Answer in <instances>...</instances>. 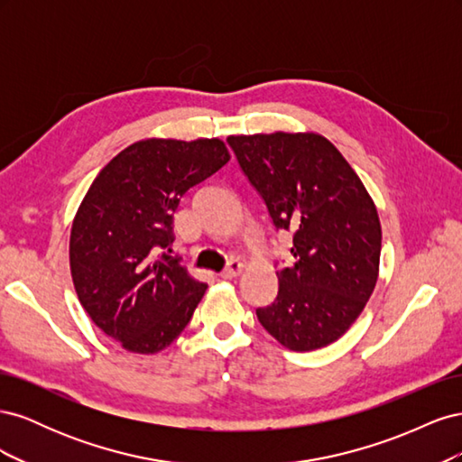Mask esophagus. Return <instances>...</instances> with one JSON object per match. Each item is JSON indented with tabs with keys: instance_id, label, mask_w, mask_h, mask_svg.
<instances>
[{
	"instance_id": "obj_1",
	"label": "esophagus",
	"mask_w": 462,
	"mask_h": 462,
	"mask_svg": "<svg viewBox=\"0 0 462 462\" xmlns=\"http://www.w3.org/2000/svg\"><path fill=\"white\" fill-rule=\"evenodd\" d=\"M241 272H243V263H241L239 260H231V262L227 263V268L223 270L219 275H221L223 279H235L236 275H241Z\"/></svg>"
}]
</instances>
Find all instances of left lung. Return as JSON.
I'll list each match as a JSON object with an SVG mask.
<instances>
[{
  "mask_svg": "<svg viewBox=\"0 0 462 462\" xmlns=\"http://www.w3.org/2000/svg\"><path fill=\"white\" fill-rule=\"evenodd\" d=\"M227 143L273 226L292 231L295 263L277 272V297L256 310L260 324L291 351L328 346L355 324L375 287V204L343 153L318 133L233 134Z\"/></svg>",
  "mask_w": 462,
  "mask_h": 462,
  "instance_id": "obj_1",
  "label": "left lung"
}]
</instances>
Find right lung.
<instances>
[{
    "label": "right lung",
    "mask_w": 462,
    "mask_h": 462,
    "mask_svg": "<svg viewBox=\"0 0 462 462\" xmlns=\"http://www.w3.org/2000/svg\"><path fill=\"white\" fill-rule=\"evenodd\" d=\"M229 160L219 138H146L121 150L82 199L69 241L73 285L90 319L125 351H163L197 310L208 285L163 250L183 194Z\"/></svg>",
    "instance_id": "add662e5"
}]
</instances>
